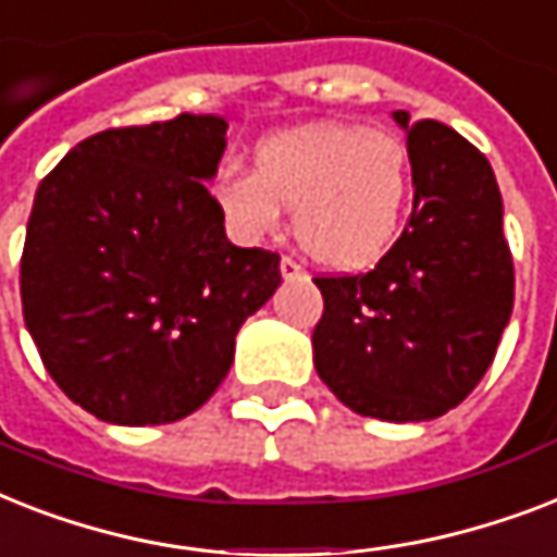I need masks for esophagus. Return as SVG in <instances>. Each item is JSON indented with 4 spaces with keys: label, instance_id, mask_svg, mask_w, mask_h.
Listing matches in <instances>:
<instances>
[{
    "label": "esophagus",
    "instance_id": "1",
    "mask_svg": "<svg viewBox=\"0 0 557 557\" xmlns=\"http://www.w3.org/2000/svg\"><path fill=\"white\" fill-rule=\"evenodd\" d=\"M278 270H282L284 278H301V275H305V270H301L299 261H293V258H287V256L282 258V264H278Z\"/></svg>",
    "mask_w": 557,
    "mask_h": 557
}]
</instances>
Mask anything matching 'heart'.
I'll return each instance as SVG.
<instances>
[{
  "label": "heart",
  "instance_id": "b5f03b06",
  "mask_svg": "<svg viewBox=\"0 0 557 557\" xmlns=\"http://www.w3.org/2000/svg\"><path fill=\"white\" fill-rule=\"evenodd\" d=\"M212 201L238 242L256 244L282 226L315 264L362 270L376 264L403 226L411 195V160L399 137L359 123H305L261 137L252 172L221 169Z\"/></svg>",
  "mask_w": 557,
  "mask_h": 557
}]
</instances>
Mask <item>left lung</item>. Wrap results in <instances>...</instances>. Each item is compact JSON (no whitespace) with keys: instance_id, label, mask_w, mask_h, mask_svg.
I'll use <instances>...</instances> for the list:
<instances>
[{"instance_id":"left-lung-1","label":"left lung","mask_w":557,"mask_h":557,"mask_svg":"<svg viewBox=\"0 0 557 557\" xmlns=\"http://www.w3.org/2000/svg\"><path fill=\"white\" fill-rule=\"evenodd\" d=\"M394 120L408 135L411 221L368 273L313 278L324 299L313 364L350 411L422 422L460 405L488 371L515 267L486 154L437 120Z\"/></svg>"}]
</instances>
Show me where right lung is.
Segmentation results:
<instances>
[{"mask_svg": "<svg viewBox=\"0 0 557 557\" xmlns=\"http://www.w3.org/2000/svg\"><path fill=\"white\" fill-rule=\"evenodd\" d=\"M224 149V117L177 114L86 137L39 184L22 313L53 382L97 420L198 411L282 284L275 252L226 238L207 189Z\"/></svg>", "mask_w": 557, "mask_h": 557, "instance_id": "1", "label": "right lung"}]
</instances>
